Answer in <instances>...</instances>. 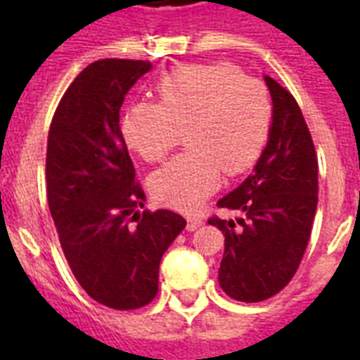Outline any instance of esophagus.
<instances>
[{"mask_svg": "<svg viewBox=\"0 0 360 360\" xmlns=\"http://www.w3.org/2000/svg\"><path fill=\"white\" fill-rule=\"evenodd\" d=\"M202 224H203L202 217H188V219H186V230L188 231L198 230Z\"/></svg>", "mask_w": 360, "mask_h": 360, "instance_id": "1", "label": "esophagus"}]
</instances>
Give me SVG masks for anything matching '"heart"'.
<instances>
[{"label": "heart", "instance_id": "obj_1", "mask_svg": "<svg viewBox=\"0 0 360 360\" xmlns=\"http://www.w3.org/2000/svg\"><path fill=\"white\" fill-rule=\"evenodd\" d=\"M158 103L124 110V141L147 162H158L185 132L191 147L151 175L158 202L194 211L228 175L245 174L267 143L273 103L262 82L233 63L179 67L158 82Z\"/></svg>", "mask_w": 360, "mask_h": 360}]
</instances>
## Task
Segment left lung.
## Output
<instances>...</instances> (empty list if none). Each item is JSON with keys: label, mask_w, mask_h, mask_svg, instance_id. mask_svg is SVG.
I'll return each mask as SVG.
<instances>
[{"label": "left lung", "mask_w": 360, "mask_h": 360, "mask_svg": "<svg viewBox=\"0 0 360 360\" xmlns=\"http://www.w3.org/2000/svg\"><path fill=\"white\" fill-rule=\"evenodd\" d=\"M273 97L267 147L243 185L219 200L239 219L211 217L224 233L219 282L226 295L259 302L290 284L307 250L318 207V157L299 104L265 76Z\"/></svg>", "instance_id": "8db88e82"}]
</instances>
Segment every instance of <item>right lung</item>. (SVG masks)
Returning <instances> with one entry per match:
<instances>
[{"mask_svg": "<svg viewBox=\"0 0 360 360\" xmlns=\"http://www.w3.org/2000/svg\"><path fill=\"white\" fill-rule=\"evenodd\" d=\"M149 61L101 59L59 101L48 130V207L69 267L86 293L114 310L149 304L162 254L186 226L181 214L143 211L146 194L120 129L124 95Z\"/></svg>", "mask_w": 360, "mask_h": 360, "instance_id": "obj_1", "label": "right lung"}]
</instances>
